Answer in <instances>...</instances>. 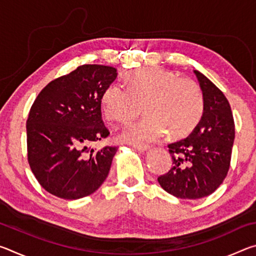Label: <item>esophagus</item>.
Segmentation results:
<instances>
[{
	"label": "esophagus",
	"mask_w": 256,
	"mask_h": 256,
	"mask_svg": "<svg viewBox=\"0 0 256 256\" xmlns=\"http://www.w3.org/2000/svg\"><path fill=\"white\" fill-rule=\"evenodd\" d=\"M134 149H136L138 151H141V152H144V151L149 150V146L146 144H134Z\"/></svg>",
	"instance_id": "34e87169"
}]
</instances>
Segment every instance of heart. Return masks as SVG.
<instances>
[{
    "label": "heart",
    "mask_w": 256,
    "mask_h": 256,
    "mask_svg": "<svg viewBox=\"0 0 256 256\" xmlns=\"http://www.w3.org/2000/svg\"><path fill=\"white\" fill-rule=\"evenodd\" d=\"M128 89L120 84L107 86L102 97L106 118L126 123L144 106L146 118L128 124L120 138L146 144L162 138L167 131L180 138L196 126L203 112V97L198 86L188 78L158 68H142L126 78Z\"/></svg>",
    "instance_id": "obj_1"
}]
</instances>
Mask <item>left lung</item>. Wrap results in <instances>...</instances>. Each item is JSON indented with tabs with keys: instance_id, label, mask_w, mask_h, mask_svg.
I'll list each match as a JSON object with an SVG mask.
<instances>
[{
	"instance_id": "left-lung-1",
	"label": "left lung",
	"mask_w": 256,
	"mask_h": 256,
	"mask_svg": "<svg viewBox=\"0 0 256 256\" xmlns=\"http://www.w3.org/2000/svg\"><path fill=\"white\" fill-rule=\"evenodd\" d=\"M194 73L203 94L202 118L188 138L168 144L172 167L158 177L166 192L188 200L210 196L226 178L235 138L227 98L201 72Z\"/></svg>"
}]
</instances>
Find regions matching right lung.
<instances>
[{"instance_id":"right-lung-1","label":"right lung","mask_w":256,"mask_h":256,"mask_svg":"<svg viewBox=\"0 0 256 256\" xmlns=\"http://www.w3.org/2000/svg\"><path fill=\"white\" fill-rule=\"evenodd\" d=\"M116 76L115 68L84 64L50 81L34 99L27 120L28 162L53 196L84 198L108 176L118 146H92L110 136L102 97Z\"/></svg>"}]
</instances>
